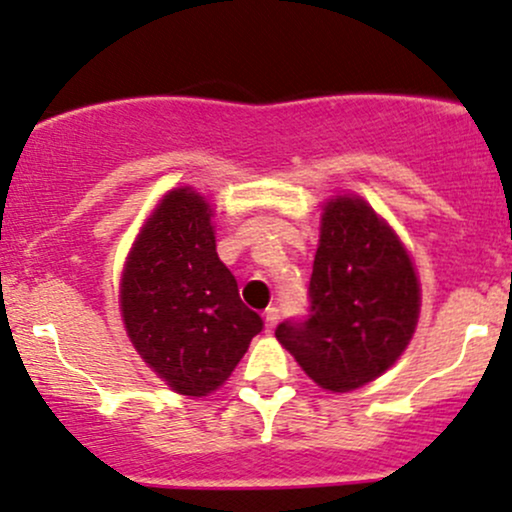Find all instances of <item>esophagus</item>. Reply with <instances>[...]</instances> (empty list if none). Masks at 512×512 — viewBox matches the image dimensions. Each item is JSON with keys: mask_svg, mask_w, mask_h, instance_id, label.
<instances>
[{"mask_svg": "<svg viewBox=\"0 0 512 512\" xmlns=\"http://www.w3.org/2000/svg\"><path fill=\"white\" fill-rule=\"evenodd\" d=\"M263 320H266V332H273V327H276L278 320H280L278 307H268L266 315H263Z\"/></svg>", "mask_w": 512, "mask_h": 512, "instance_id": "esophagus-1", "label": "esophagus"}]
</instances>
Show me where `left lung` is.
Wrapping results in <instances>:
<instances>
[{
  "instance_id": "left-lung-1",
  "label": "left lung",
  "mask_w": 512,
  "mask_h": 512,
  "mask_svg": "<svg viewBox=\"0 0 512 512\" xmlns=\"http://www.w3.org/2000/svg\"><path fill=\"white\" fill-rule=\"evenodd\" d=\"M307 295V315L280 322L276 337L317 386L334 393L388 371L420 312L408 251L359 197L324 207Z\"/></svg>"
}]
</instances>
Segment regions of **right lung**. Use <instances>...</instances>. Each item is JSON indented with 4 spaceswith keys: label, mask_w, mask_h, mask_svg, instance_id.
I'll return each instance as SVG.
<instances>
[{
    "label": "right lung",
    "mask_w": 512,
    "mask_h": 512,
    "mask_svg": "<svg viewBox=\"0 0 512 512\" xmlns=\"http://www.w3.org/2000/svg\"><path fill=\"white\" fill-rule=\"evenodd\" d=\"M212 210L190 188L168 192L148 219L122 276L131 344L175 393L222 386L263 329L219 261Z\"/></svg>",
    "instance_id": "add662e5"
}]
</instances>
